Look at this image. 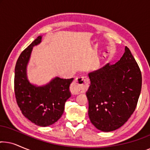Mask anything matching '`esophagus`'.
Instances as JSON below:
<instances>
[{"mask_svg": "<svg viewBox=\"0 0 150 150\" xmlns=\"http://www.w3.org/2000/svg\"><path fill=\"white\" fill-rule=\"evenodd\" d=\"M89 86V79L87 76H78L74 79L70 87V91L72 94H78L79 92H83L87 89Z\"/></svg>", "mask_w": 150, "mask_h": 150, "instance_id": "34e87169", "label": "esophagus"}]
</instances>
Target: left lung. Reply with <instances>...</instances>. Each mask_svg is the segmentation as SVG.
I'll use <instances>...</instances> for the list:
<instances>
[{"label":"left lung","instance_id":"1","mask_svg":"<svg viewBox=\"0 0 150 150\" xmlns=\"http://www.w3.org/2000/svg\"><path fill=\"white\" fill-rule=\"evenodd\" d=\"M89 77L86 96L92 124L103 132L120 128L134 111L142 85L141 69L130 49L126 46L117 62L89 73Z\"/></svg>","mask_w":150,"mask_h":150}]
</instances>
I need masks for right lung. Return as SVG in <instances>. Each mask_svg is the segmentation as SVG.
I'll return each mask as SVG.
<instances>
[{
	"instance_id": "obj_1",
	"label": "right lung",
	"mask_w": 150,
	"mask_h": 150,
	"mask_svg": "<svg viewBox=\"0 0 150 150\" xmlns=\"http://www.w3.org/2000/svg\"><path fill=\"white\" fill-rule=\"evenodd\" d=\"M39 36L18 57L15 67L14 92L16 102L24 117L40 126H50L61 118L66 100L71 96L69 85L73 78L57 77L44 87H35L26 78V65L33 46L40 44Z\"/></svg>"
}]
</instances>
